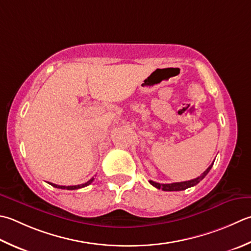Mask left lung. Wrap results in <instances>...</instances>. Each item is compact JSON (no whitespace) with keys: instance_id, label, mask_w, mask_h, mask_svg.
I'll list each match as a JSON object with an SVG mask.
<instances>
[{"instance_id":"obj_1","label":"left lung","mask_w":251,"mask_h":251,"mask_svg":"<svg viewBox=\"0 0 251 251\" xmlns=\"http://www.w3.org/2000/svg\"><path fill=\"white\" fill-rule=\"evenodd\" d=\"M214 162H212V164H211L209 168L205 170L202 174L200 176H198L197 178H194V179H190V180H186V181H179V183H172V184H160V183H155L153 180H149V183L154 186L155 188L158 189H162L164 191H179V190H185L189 187H193V186L197 185L200 180H202L207 174L210 172L211 168L213 166Z\"/></svg>"}]
</instances>
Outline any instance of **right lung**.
<instances>
[{"instance_id": "add662e5", "label": "right lung", "mask_w": 251, "mask_h": 251, "mask_svg": "<svg viewBox=\"0 0 251 251\" xmlns=\"http://www.w3.org/2000/svg\"><path fill=\"white\" fill-rule=\"evenodd\" d=\"M93 180H95V177H92L91 179L88 180L87 183H85V184L75 185V186H60V185H56V184H53V183H49V184H50L51 186H53V187H55V188H60V189H67V190H74V189H79V188H82V187H86V186L90 185Z\"/></svg>"}]
</instances>
